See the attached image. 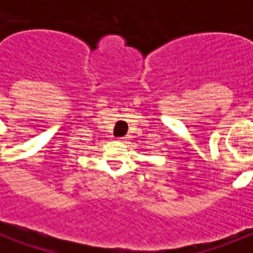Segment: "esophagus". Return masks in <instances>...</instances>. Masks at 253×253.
<instances>
[{
    "label": "esophagus",
    "instance_id": "1",
    "mask_svg": "<svg viewBox=\"0 0 253 253\" xmlns=\"http://www.w3.org/2000/svg\"><path fill=\"white\" fill-rule=\"evenodd\" d=\"M130 138H131V136H128V135H127V136H123V138H119L118 140L121 143H127L128 140H130Z\"/></svg>",
    "mask_w": 253,
    "mask_h": 253
}]
</instances>
